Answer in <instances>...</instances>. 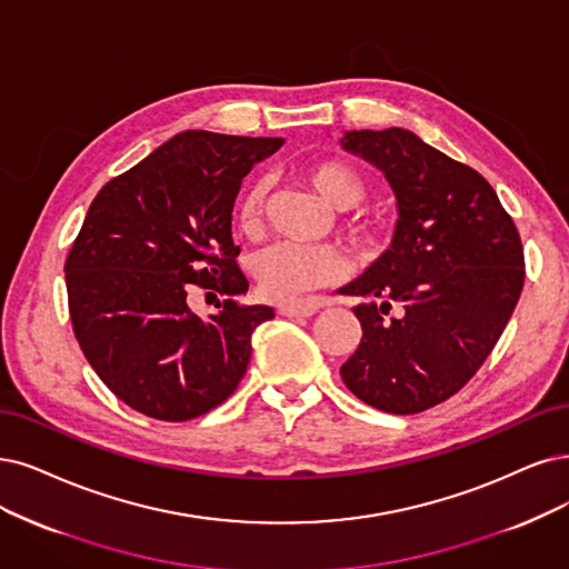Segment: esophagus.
<instances>
[{"label":"esophagus","instance_id":"esophagus-1","mask_svg":"<svg viewBox=\"0 0 569 569\" xmlns=\"http://www.w3.org/2000/svg\"><path fill=\"white\" fill-rule=\"evenodd\" d=\"M321 309L319 300H300V302H290V305H281L279 313L288 319H300V317H313Z\"/></svg>","mask_w":569,"mask_h":569}]
</instances>
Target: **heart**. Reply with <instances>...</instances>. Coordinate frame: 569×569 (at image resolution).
<instances>
[{
	"label": "heart",
	"mask_w": 569,
	"mask_h": 569,
	"mask_svg": "<svg viewBox=\"0 0 569 569\" xmlns=\"http://www.w3.org/2000/svg\"><path fill=\"white\" fill-rule=\"evenodd\" d=\"M305 180L330 208L349 210L366 197V182L361 173L345 161L323 159L311 163L305 171ZM267 199V184L252 182L239 199L237 224L246 237H256L262 227V210ZM356 234L368 237L370 224L366 220H349ZM345 258L332 246H300V243H273L260 250L252 260V273L269 300L288 302L305 292L326 286L345 273Z\"/></svg>",
	"instance_id": "heart-1"
}]
</instances>
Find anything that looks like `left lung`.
Instances as JSON below:
<instances>
[{
	"label": "left lung",
	"instance_id": "obj_1",
	"mask_svg": "<svg viewBox=\"0 0 569 569\" xmlns=\"http://www.w3.org/2000/svg\"><path fill=\"white\" fill-rule=\"evenodd\" d=\"M340 142L380 168L398 203L391 246L340 288L366 300L353 307L363 338L342 382L377 410L422 412L465 387L507 328L525 281L520 234L486 178L412 131H347Z\"/></svg>",
	"mask_w": 569,
	"mask_h": 569
}]
</instances>
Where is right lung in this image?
<instances>
[{"label":"right lung","instance_id":"1","mask_svg":"<svg viewBox=\"0 0 569 569\" xmlns=\"http://www.w3.org/2000/svg\"><path fill=\"white\" fill-rule=\"evenodd\" d=\"M281 144L182 131L93 199L66 260L70 319L87 361L126 406L187 422L239 387L252 330L273 309L234 300L248 279L231 210L250 168ZM197 289L224 295L221 311L192 312Z\"/></svg>","mask_w":569,"mask_h":569}]
</instances>
